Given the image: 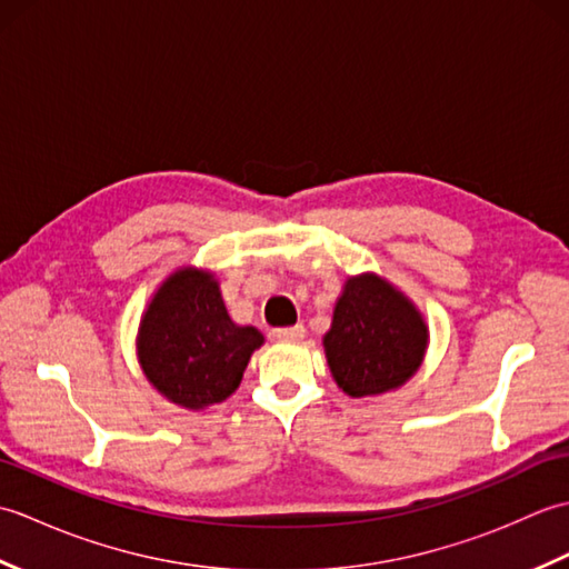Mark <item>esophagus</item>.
<instances>
[{"instance_id": "obj_1", "label": "esophagus", "mask_w": 569, "mask_h": 569, "mask_svg": "<svg viewBox=\"0 0 569 569\" xmlns=\"http://www.w3.org/2000/svg\"><path fill=\"white\" fill-rule=\"evenodd\" d=\"M306 337V328L303 325H293V328H276L271 330V340L278 342H298Z\"/></svg>"}]
</instances>
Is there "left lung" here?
<instances>
[{"instance_id": "obj_1", "label": "left lung", "mask_w": 569, "mask_h": 569, "mask_svg": "<svg viewBox=\"0 0 569 569\" xmlns=\"http://www.w3.org/2000/svg\"><path fill=\"white\" fill-rule=\"evenodd\" d=\"M322 345L332 379L347 396H379L418 371L428 349V325L386 278L349 276Z\"/></svg>"}]
</instances>
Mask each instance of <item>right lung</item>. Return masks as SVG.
I'll return each instance as SVG.
<instances>
[{
	"label": "right lung",
	"instance_id": "add662e5",
	"mask_svg": "<svg viewBox=\"0 0 569 569\" xmlns=\"http://www.w3.org/2000/svg\"><path fill=\"white\" fill-rule=\"evenodd\" d=\"M263 335L229 318L210 271H173L141 316L137 355L153 389L190 410L222 403L237 391Z\"/></svg>",
	"mask_w": 569,
	"mask_h": 569
}]
</instances>
